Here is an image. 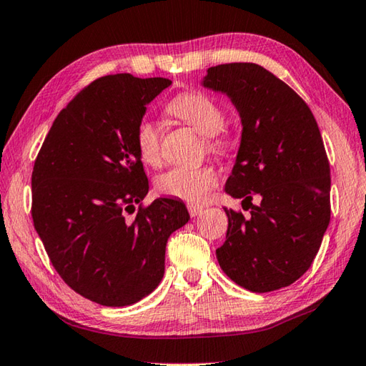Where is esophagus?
Wrapping results in <instances>:
<instances>
[{
    "mask_svg": "<svg viewBox=\"0 0 366 366\" xmlns=\"http://www.w3.org/2000/svg\"><path fill=\"white\" fill-rule=\"evenodd\" d=\"M204 207L202 205H196V204H188V212L191 217H197L199 213H202Z\"/></svg>",
    "mask_w": 366,
    "mask_h": 366,
    "instance_id": "obj_1",
    "label": "esophagus"
}]
</instances>
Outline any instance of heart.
Masks as SVG:
<instances>
[{
  "label": "heart",
  "instance_id": "heart-1",
  "mask_svg": "<svg viewBox=\"0 0 366 366\" xmlns=\"http://www.w3.org/2000/svg\"><path fill=\"white\" fill-rule=\"evenodd\" d=\"M167 112L189 124L205 137V147L215 156L229 153L231 142L223 132L224 112L217 100L199 91L175 95L169 102ZM135 147L143 162L156 165L161 161V132L157 124L143 119L135 130ZM218 183V174L212 165L201 167H174L157 178L156 188L164 196L186 202H201Z\"/></svg>",
  "mask_w": 366,
  "mask_h": 366
}]
</instances>
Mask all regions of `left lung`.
<instances>
[{
    "mask_svg": "<svg viewBox=\"0 0 366 366\" xmlns=\"http://www.w3.org/2000/svg\"><path fill=\"white\" fill-rule=\"evenodd\" d=\"M202 84L224 92L242 119L226 192L244 199L250 213L224 209L227 232L218 263L254 293L292 285L311 267L332 213L330 162L311 108L257 64L212 66Z\"/></svg>",
    "mask_w": 366,
    "mask_h": 366,
    "instance_id": "1",
    "label": "left lung"
}]
</instances>
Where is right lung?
Instances as JSON below:
<instances>
[{"label":"right lung","instance_id":"1","mask_svg":"<svg viewBox=\"0 0 366 366\" xmlns=\"http://www.w3.org/2000/svg\"><path fill=\"white\" fill-rule=\"evenodd\" d=\"M172 84L129 73L95 79L61 109L31 174V218L65 284L102 306H130L159 285L170 234L189 213L178 199L143 205L135 147L147 105Z\"/></svg>","mask_w":366,"mask_h":366}]
</instances>
